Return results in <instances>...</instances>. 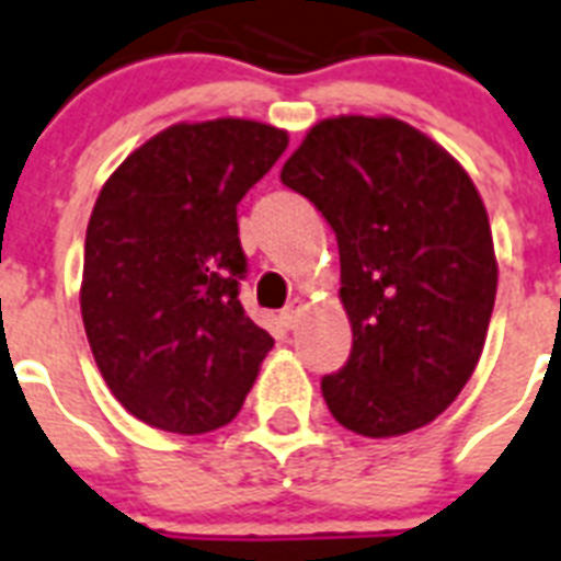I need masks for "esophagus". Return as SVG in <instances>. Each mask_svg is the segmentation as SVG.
I'll return each instance as SVG.
<instances>
[{
	"label": "esophagus",
	"mask_w": 561,
	"mask_h": 561,
	"mask_svg": "<svg viewBox=\"0 0 561 561\" xmlns=\"http://www.w3.org/2000/svg\"><path fill=\"white\" fill-rule=\"evenodd\" d=\"M305 311H308V302H305V299H294V302L282 311V320H285V325L288 328H296L299 322H302Z\"/></svg>",
	"instance_id": "34e87169"
}]
</instances>
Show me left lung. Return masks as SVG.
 Instances as JSON below:
<instances>
[{"label": "left lung", "mask_w": 561, "mask_h": 561, "mask_svg": "<svg viewBox=\"0 0 561 561\" xmlns=\"http://www.w3.org/2000/svg\"><path fill=\"white\" fill-rule=\"evenodd\" d=\"M334 227L352 357L322 377L345 430L398 438L432 423L476 371L499 262L472 178L398 117L313 123L282 167Z\"/></svg>", "instance_id": "obj_1"}]
</instances>
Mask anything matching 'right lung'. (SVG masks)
Here are the masks:
<instances>
[{"label": "right lung", "mask_w": 561, "mask_h": 561, "mask_svg": "<svg viewBox=\"0 0 561 561\" xmlns=\"http://www.w3.org/2000/svg\"><path fill=\"white\" fill-rule=\"evenodd\" d=\"M285 147L288 131L271 123H172L100 190L80 313L112 394L154 430L227 426L273 348L239 302L248 259L236 204Z\"/></svg>", "instance_id": "obj_1"}]
</instances>
